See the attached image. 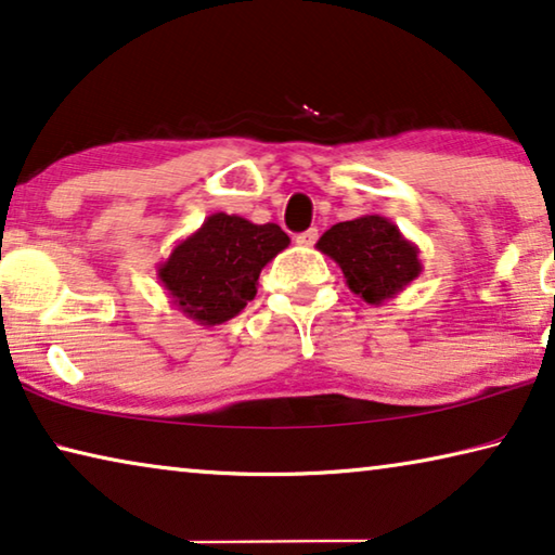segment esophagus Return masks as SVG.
I'll list each match as a JSON object with an SVG mask.
<instances>
[{"label":"esophagus","mask_w":555,"mask_h":555,"mask_svg":"<svg viewBox=\"0 0 555 555\" xmlns=\"http://www.w3.org/2000/svg\"><path fill=\"white\" fill-rule=\"evenodd\" d=\"M295 243H297V245H305V248H312V245L318 243V228L305 230V233H300V235L295 237Z\"/></svg>","instance_id":"1"}]
</instances>
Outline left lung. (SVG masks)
Wrapping results in <instances>:
<instances>
[{
    "instance_id": "8db88e82",
    "label": "left lung",
    "mask_w": 555,
    "mask_h": 555,
    "mask_svg": "<svg viewBox=\"0 0 555 555\" xmlns=\"http://www.w3.org/2000/svg\"><path fill=\"white\" fill-rule=\"evenodd\" d=\"M343 270L347 287L366 305H385L422 275L420 248L385 216H360L332 225L318 241Z\"/></svg>"
}]
</instances>
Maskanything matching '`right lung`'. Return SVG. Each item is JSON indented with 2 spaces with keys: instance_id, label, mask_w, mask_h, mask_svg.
<instances>
[{
  "instance_id": "1",
  "label": "right lung",
  "mask_w": 555,
  "mask_h": 555,
  "mask_svg": "<svg viewBox=\"0 0 555 555\" xmlns=\"http://www.w3.org/2000/svg\"><path fill=\"white\" fill-rule=\"evenodd\" d=\"M287 245V233L275 223L255 225L241 216L212 212L176 243L156 272L176 310L198 325H223L253 300L260 270Z\"/></svg>"
}]
</instances>
